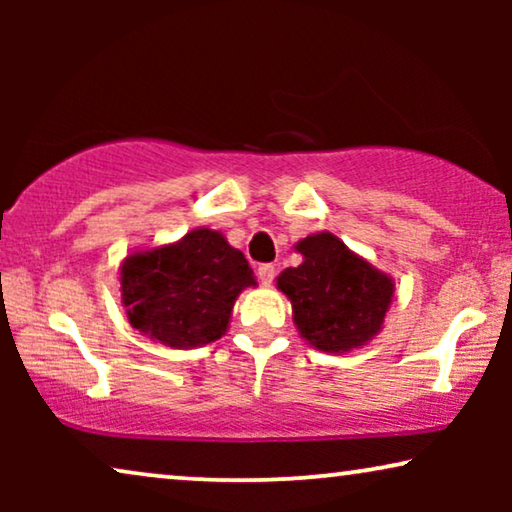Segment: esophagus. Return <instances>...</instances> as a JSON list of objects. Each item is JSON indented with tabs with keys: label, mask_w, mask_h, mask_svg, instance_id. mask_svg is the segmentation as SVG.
<instances>
[{
	"label": "esophagus",
	"mask_w": 512,
	"mask_h": 512,
	"mask_svg": "<svg viewBox=\"0 0 512 512\" xmlns=\"http://www.w3.org/2000/svg\"><path fill=\"white\" fill-rule=\"evenodd\" d=\"M258 279H261L263 286H270L272 279H275V265H270V263L258 265Z\"/></svg>",
	"instance_id": "obj_1"
}]
</instances>
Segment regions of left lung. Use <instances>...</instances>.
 <instances>
[{
  "label": "left lung",
  "instance_id": "8db88e82",
  "mask_svg": "<svg viewBox=\"0 0 512 512\" xmlns=\"http://www.w3.org/2000/svg\"><path fill=\"white\" fill-rule=\"evenodd\" d=\"M293 249L303 263L279 272L277 289L291 300L300 338L326 354H347L375 340L394 300V277L328 230L310 233Z\"/></svg>",
  "mask_w": 512,
  "mask_h": 512
}]
</instances>
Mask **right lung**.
Listing matches in <instances>:
<instances>
[{
  "label": "right lung",
  "instance_id": "right-lung-1",
  "mask_svg": "<svg viewBox=\"0 0 512 512\" xmlns=\"http://www.w3.org/2000/svg\"><path fill=\"white\" fill-rule=\"evenodd\" d=\"M132 328L156 345L195 349L223 338L235 300L256 277L221 230L193 228L177 242L132 249L118 268Z\"/></svg>",
  "mask_w": 512,
  "mask_h": 512
}]
</instances>
